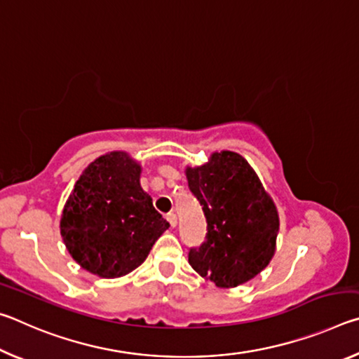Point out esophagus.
Wrapping results in <instances>:
<instances>
[{"instance_id": "34e87169", "label": "esophagus", "mask_w": 359, "mask_h": 359, "mask_svg": "<svg viewBox=\"0 0 359 359\" xmlns=\"http://www.w3.org/2000/svg\"><path fill=\"white\" fill-rule=\"evenodd\" d=\"M166 218L169 224H171V228H175V224H177V217H175V214H168Z\"/></svg>"}]
</instances>
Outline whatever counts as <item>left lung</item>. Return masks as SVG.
<instances>
[{
    "label": "left lung",
    "instance_id": "left-lung-1",
    "mask_svg": "<svg viewBox=\"0 0 359 359\" xmlns=\"http://www.w3.org/2000/svg\"><path fill=\"white\" fill-rule=\"evenodd\" d=\"M191 193L208 222L205 242L191 248L188 263L205 280L234 288L271 263L280 220L274 199L244 156L212 151L201 166H185Z\"/></svg>",
    "mask_w": 359,
    "mask_h": 359
}]
</instances>
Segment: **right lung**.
I'll use <instances>...</instances> for the list:
<instances>
[{
  "label": "right lung",
  "mask_w": 359,
  "mask_h": 359,
  "mask_svg": "<svg viewBox=\"0 0 359 359\" xmlns=\"http://www.w3.org/2000/svg\"><path fill=\"white\" fill-rule=\"evenodd\" d=\"M141 172L128 151H107L83 169L66 199L60 234L72 259L90 274H130L169 228L141 187Z\"/></svg>",
  "instance_id": "right-lung-1"
}]
</instances>
